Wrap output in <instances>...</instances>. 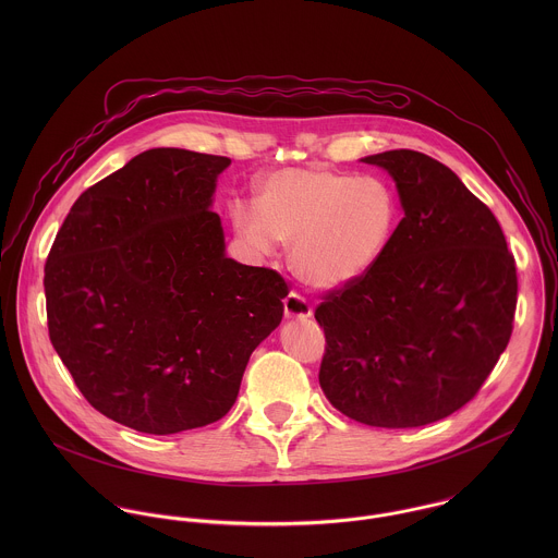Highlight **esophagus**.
<instances>
[{
  "mask_svg": "<svg viewBox=\"0 0 558 558\" xmlns=\"http://www.w3.org/2000/svg\"><path fill=\"white\" fill-rule=\"evenodd\" d=\"M283 312H286V318H310L314 314L310 301L305 296H301L299 292H290L283 301Z\"/></svg>",
  "mask_w": 558,
  "mask_h": 558,
  "instance_id": "1",
  "label": "esophagus"
}]
</instances>
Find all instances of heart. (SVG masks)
<instances>
[{
  "instance_id": "b5f03b06",
  "label": "heart",
  "mask_w": 558,
  "mask_h": 558,
  "mask_svg": "<svg viewBox=\"0 0 558 558\" xmlns=\"http://www.w3.org/2000/svg\"><path fill=\"white\" fill-rule=\"evenodd\" d=\"M232 219L259 251L292 242V268L316 288H343L387 253L399 221L393 186L378 175L290 167L266 175L257 208L236 204Z\"/></svg>"
}]
</instances>
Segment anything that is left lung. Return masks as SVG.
<instances>
[{"instance_id": "left-lung-1", "label": "left lung", "mask_w": 558, "mask_h": 558, "mask_svg": "<svg viewBox=\"0 0 558 558\" xmlns=\"http://www.w3.org/2000/svg\"><path fill=\"white\" fill-rule=\"evenodd\" d=\"M403 219L383 259L316 307L319 387L372 427H418L475 398L505 352L518 303L513 253L492 210L440 160L389 150Z\"/></svg>"}]
</instances>
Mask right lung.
<instances>
[{"instance_id": "right-lung-1", "label": "right lung", "mask_w": 558, "mask_h": 558, "mask_svg": "<svg viewBox=\"0 0 558 558\" xmlns=\"http://www.w3.org/2000/svg\"><path fill=\"white\" fill-rule=\"evenodd\" d=\"M228 157L155 148L73 204L45 264L49 337L98 412L144 434L230 412L288 281L226 255L210 210Z\"/></svg>"}]
</instances>
